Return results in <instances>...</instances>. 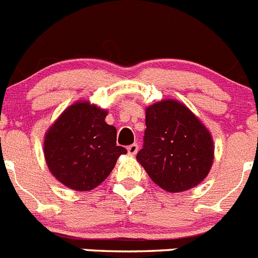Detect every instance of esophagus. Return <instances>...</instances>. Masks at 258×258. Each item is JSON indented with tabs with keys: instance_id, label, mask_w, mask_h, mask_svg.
Wrapping results in <instances>:
<instances>
[{
	"instance_id": "1",
	"label": "esophagus",
	"mask_w": 258,
	"mask_h": 258,
	"mask_svg": "<svg viewBox=\"0 0 258 258\" xmlns=\"http://www.w3.org/2000/svg\"><path fill=\"white\" fill-rule=\"evenodd\" d=\"M138 145H137V143H133V145H131V146H127V153H129V155H132V156H134V155H137V152H138Z\"/></svg>"
}]
</instances>
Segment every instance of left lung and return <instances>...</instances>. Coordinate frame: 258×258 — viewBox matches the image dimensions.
I'll list each match as a JSON object with an SVG mask.
<instances>
[{
    "mask_svg": "<svg viewBox=\"0 0 258 258\" xmlns=\"http://www.w3.org/2000/svg\"><path fill=\"white\" fill-rule=\"evenodd\" d=\"M146 126L137 160L153 183L179 193L209 175L215 152L211 133L184 103L164 100L148 106Z\"/></svg>",
    "mask_w": 258,
    "mask_h": 258,
    "instance_id": "8db88e82",
    "label": "left lung"
}]
</instances>
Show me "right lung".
I'll return each mask as SVG.
<instances>
[{"instance_id":"1","label":"right lung","mask_w":258,"mask_h":258,"mask_svg":"<svg viewBox=\"0 0 258 258\" xmlns=\"http://www.w3.org/2000/svg\"><path fill=\"white\" fill-rule=\"evenodd\" d=\"M107 111L88 101L66 108L46 132L43 151L49 171L74 190L88 192L112 171L120 155L116 127L105 121Z\"/></svg>"}]
</instances>
